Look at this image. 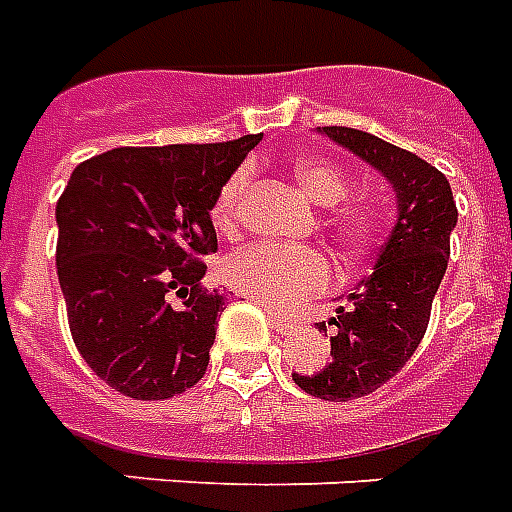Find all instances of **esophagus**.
<instances>
[{
    "instance_id": "obj_1",
    "label": "esophagus",
    "mask_w": 512,
    "mask_h": 512,
    "mask_svg": "<svg viewBox=\"0 0 512 512\" xmlns=\"http://www.w3.org/2000/svg\"><path fill=\"white\" fill-rule=\"evenodd\" d=\"M267 313H270V318H272V326H275L280 334H294V332H299V329H302V324H299V321L283 318V315L272 313V310H267Z\"/></svg>"
}]
</instances>
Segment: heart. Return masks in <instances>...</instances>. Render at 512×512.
Returning <instances> with one entry per match:
<instances>
[{
    "label": "heart",
    "mask_w": 512,
    "mask_h": 512,
    "mask_svg": "<svg viewBox=\"0 0 512 512\" xmlns=\"http://www.w3.org/2000/svg\"><path fill=\"white\" fill-rule=\"evenodd\" d=\"M294 178L307 197L321 207L337 205L348 194V175L337 164L318 156H299L294 164ZM245 186H248L245 167L226 178L210 210L215 229L232 232L237 226ZM332 229L345 245L364 248L378 232V218L367 207L345 205L332 215ZM226 280L245 297L280 313H291L305 305L307 299L324 294L334 283V270L324 253L315 248H283V245L259 242L234 253L226 261Z\"/></svg>",
    "instance_id": "obj_1"
}]
</instances>
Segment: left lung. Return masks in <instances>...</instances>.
<instances>
[{"instance_id":"obj_1","label":"left lung","mask_w":512,"mask_h":512,"mask_svg":"<svg viewBox=\"0 0 512 512\" xmlns=\"http://www.w3.org/2000/svg\"><path fill=\"white\" fill-rule=\"evenodd\" d=\"M318 132L378 169L397 194V221L375 272L348 294L351 305H340L329 324H318V332L334 326L332 359L321 370L291 372L307 394L348 402L394 378L424 340L459 213L451 183L416 153L348 126H318Z\"/></svg>"}]
</instances>
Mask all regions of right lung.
I'll list each match as a JSON object with an SVG mask.
<instances>
[{
	"instance_id": "add662e5",
	"label": "right lung",
	"mask_w": 512,
	"mask_h": 512,
	"mask_svg": "<svg viewBox=\"0 0 512 512\" xmlns=\"http://www.w3.org/2000/svg\"><path fill=\"white\" fill-rule=\"evenodd\" d=\"M259 140L113 148L69 175L56 202L69 332L124 397L169 399L205 375L226 305L199 283L218 248L210 210Z\"/></svg>"
}]
</instances>
